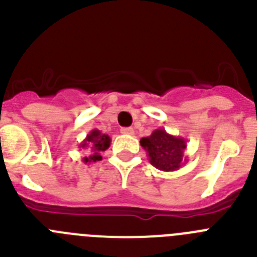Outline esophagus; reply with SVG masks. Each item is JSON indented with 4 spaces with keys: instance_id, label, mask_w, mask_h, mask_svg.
I'll return each mask as SVG.
<instances>
[{
    "instance_id": "34e87169",
    "label": "esophagus",
    "mask_w": 257,
    "mask_h": 257,
    "mask_svg": "<svg viewBox=\"0 0 257 257\" xmlns=\"http://www.w3.org/2000/svg\"><path fill=\"white\" fill-rule=\"evenodd\" d=\"M121 133L123 135H134V128L133 127H122Z\"/></svg>"
}]
</instances>
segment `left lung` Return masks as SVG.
<instances>
[{"mask_svg": "<svg viewBox=\"0 0 257 257\" xmlns=\"http://www.w3.org/2000/svg\"><path fill=\"white\" fill-rule=\"evenodd\" d=\"M140 144L147 151L149 162L161 171H176L188 161L184 157L187 140L166 133L165 128H157L151 136L142 138Z\"/></svg>", "mask_w": 257, "mask_h": 257, "instance_id": "left-lung-1", "label": "left lung"}]
</instances>
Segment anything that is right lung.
I'll list each match as a JSON object with an SVG mask.
<instances>
[{
	"label": "right lung",
	"mask_w": 257,
	"mask_h": 257,
	"mask_svg": "<svg viewBox=\"0 0 257 257\" xmlns=\"http://www.w3.org/2000/svg\"><path fill=\"white\" fill-rule=\"evenodd\" d=\"M110 138L106 134H103L100 130L94 128L87 134L85 139L79 143L78 148L90 152V156L82 158L83 163H94L101 161V152L106 151L110 147Z\"/></svg>",
	"instance_id": "right-lung-1"
}]
</instances>
